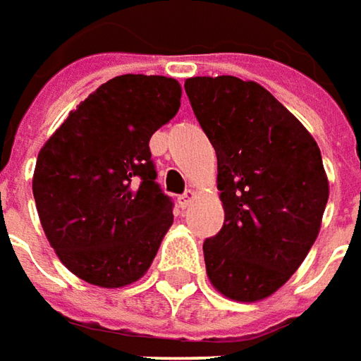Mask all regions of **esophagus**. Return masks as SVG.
<instances>
[{"label": "esophagus", "instance_id": "1", "mask_svg": "<svg viewBox=\"0 0 361 361\" xmlns=\"http://www.w3.org/2000/svg\"><path fill=\"white\" fill-rule=\"evenodd\" d=\"M195 198H197V192H195V190H186L185 195H180V197H178V204H180V209H186Z\"/></svg>", "mask_w": 361, "mask_h": 361}]
</instances>
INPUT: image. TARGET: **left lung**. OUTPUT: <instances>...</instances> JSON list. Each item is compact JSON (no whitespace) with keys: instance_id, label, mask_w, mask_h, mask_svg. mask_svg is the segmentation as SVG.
I'll list each match as a JSON object with an SVG mask.
<instances>
[{"instance_id":"obj_1","label":"left lung","mask_w":361,"mask_h":361,"mask_svg":"<svg viewBox=\"0 0 361 361\" xmlns=\"http://www.w3.org/2000/svg\"><path fill=\"white\" fill-rule=\"evenodd\" d=\"M185 91L219 159L224 224L202 244L210 284L236 302L264 300L318 238L330 195L320 149L262 85L190 77Z\"/></svg>"}]
</instances>
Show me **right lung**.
<instances>
[{
	"label": "right lung",
	"instance_id": "add662e5",
	"mask_svg": "<svg viewBox=\"0 0 361 361\" xmlns=\"http://www.w3.org/2000/svg\"><path fill=\"white\" fill-rule=\"evenodd\" d=\"M180 93L173 77L118 75L41 147L33 173L41 226L59 260L89 284L137 282L173 224L149 141L178 113Z\"/></svg>",
	"mask_w": 361,
	"mask_h": 361
}]
</instances>
